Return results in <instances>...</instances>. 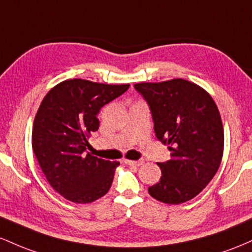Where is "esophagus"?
Masks as SVG:
<instances>
[{
	"label": "esophagus",
	"instance_id": "esophagus-1",
	"mask_svg": "<svg viewBox=\"0 0 252 252\" xmlns=\"http://www.w3.org/2000/svg\"><path fill=\"white\" fill-rule=\"evenodd\" d=\"M125 163L128 164V165H135V166H140L144 164L143 159H138V160H129V159H125Z\"/></svg>",
	"mask_w": 252,
	"mask_h": 252
}]
</instances>
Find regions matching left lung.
Instances as JSON below:
<instances>
[{"label": "left lung", "mask_w": 252, "mask_h": 252, "mask_svg": "<svg viewBox=\"0 0 252 252\" xmlns=\"http://www.w3.org/2000/svg\"><path fill=\"white\" fill-rule=\"evenodd\" d=\"M134 89L149 104L157 139L171 152V159L158 163L162 177L149 194L170 205L193 199L214 177L224 152L216 102L205 89L182 78L137 83Z\"/></svg>", "instance_id": "left-lung-1"}]
</instances>
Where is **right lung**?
I'll return each mask as SVG.
<instances>
[{"label":"right lung","instance_id":"1","mask_svg":"<svg viewBox=\"0 0 252 252\" xmlns=\"http://www.w3.org/2000/svg\"><path fill=\"white\" fill-rule=\"evenodd\" d=\"M128 88L73 78L53 87L41 101L33 151L51 187L69 201L93 202L111 188L120 163L92 156L88 138L98 129L100 109Z\"/></svg>","mask_w":252,"mask_h":252}]
</instances>
